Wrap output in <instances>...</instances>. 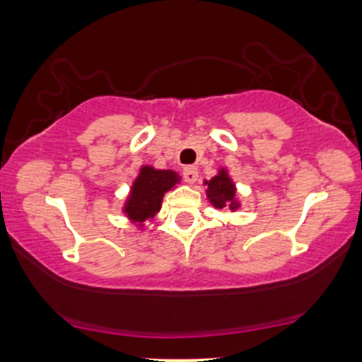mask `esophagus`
Masks as SVG:
<instances>
[{
    "label": "esophagus",
    "instance_id": "1",
    "mask_svg": "<svg viewBox=\"0 0 362 362\" xmlns=\"http://www.w3.org/2000/svg\"><path fill=\"white\" fill-rule=\"evenodd\" d=\"M197 168L195 167H185L184 168V180L187 182V184H195V180H197Z\"/></svg>",
    "mask_w": 362,
    "mask_h": 362
}]
</instances>
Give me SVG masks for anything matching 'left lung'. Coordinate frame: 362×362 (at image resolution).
I'll return each mask as SVG.
<instances>
[{
  "mask_svg": "<svg viewBox=\"0 0 362 362\" xmlns=\"http://www.w3.org/2000/svg\"><path fill=\"white\" fill-rule=\"evenodd\" d=\"M204 185L207 187V201L216 209H230L231 213H235V211H238L242 207L238 194H236V185L233 178L230 177V173H228V170L224 167L218 168V173L211 180H204Z\"/></svg>",
  "mask_w": 362,
  "mask_h": 362,
  "instance_id": "left-lung-1",
  "label": "left lung"
}]
</instances>
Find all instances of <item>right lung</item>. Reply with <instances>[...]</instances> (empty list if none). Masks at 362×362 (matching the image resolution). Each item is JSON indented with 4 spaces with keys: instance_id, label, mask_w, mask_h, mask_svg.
I'll return each mask as SVG.
<instances>
[{
    "instance_id": "obj_1",
    "label": "right lung",
    "mask_w": 362,
    "mask_h": 362,
    "mask_svg": "<svg viewBox=\"0 0 362 362\" xmlns=\"http://www.w3.org/2000/svg\"><path fill=\"white\" fill-rule=\"evenodd\" d=\"M180 180V175L173 170L143 165L129 189L122 213L138 230H146V223L153 221V218L160 213L165 194L175 189Z\"/></svg>"
}]
</instances>
